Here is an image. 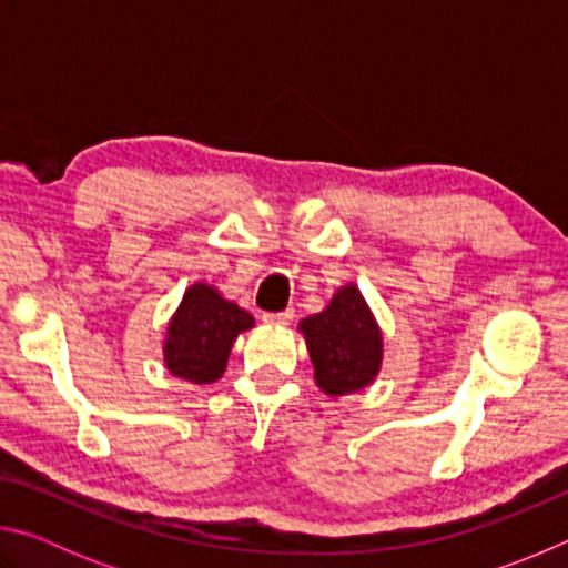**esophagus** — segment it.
<instances>
[{
	"label": "esophagus",
	"mask_w": 568,
	"mask_h": 568,
	"mask_svg": "<svg viewBox=\"0 0 568 568\" xmlns=\"http://www.w3.org/2000/svg\"><path fill=\"white\" fill-rule=\"evenodd\" d=\"M293 321V307H285L281 313H263V323L267 325H287Z\"/></svg>",
	"instance_id": "34e87169"
}]
</instances>
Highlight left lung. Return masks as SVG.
Instances as JSON below:
<instances>
[{
	"label": "left lung",
	"mask_w": 568,
	"mask_h": 568,
	"mask_svg": "<svg viewBox=\"0 0 568 568\" xmlns=\"http://www.w3.org/2000/svg\"><path fill=\"white\" fill-rule=\"evenodd\" d=\"M301 331L311 351L315 383L328 396L355 393L378 376L383 338L355 285L341 287L323 313L301 323Z\"/></svg>",
	"instance_id": "left-lung-1"
}]
</instances>
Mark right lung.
<instances>
[{
	"instance_id": "obj_1",
	"label": "right lung",
	"mask_w": 568,
	"mask_h": 568,
	"mask_svg": "<svg viewBox=\"0 0 568 568\" xmlns=\"http://www.w3.org/2000/svg\"><path fill=\"white\" fill-rule=\"evenodd\" d=\"M253 315L225 301L215 287L205 283L187 287L168 328V371L192 383L217 381L227 365L233 341L253 328Z\"/></svg>"
}]
</instances>
